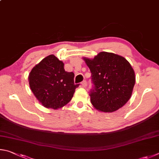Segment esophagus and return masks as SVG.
<instances>
[{
    "instance_id": "1",
    "label": "esophagus",
    "mask_w": 159,
    "mask_h": 159,
    "mask_svg": "<svg viewBox=\"0 0 159 159\" xmlns=\"http://www.w3.org/2000/svg\"><path fill=\"white\" fill-rule=\"evenodd\" d=\"M81 87H87V82H86V80H85V81H83L81 83Z\"/></svg>"
}]
</instances>
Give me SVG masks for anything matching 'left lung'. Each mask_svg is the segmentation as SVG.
<instances>
[{
	"label": "left lung",
	"mask_w": 159,
	"mask_h": 159,
	"mask_svg": "<svg viewBox=\"0 0 159 159\" xmlns=\"http://www.w3.org/2000/svg\"><path fill=\"white\" fill-rule=\"evenodd\" d=\"M91 72V102L104 112L119 110L129 101L135 83V72L121 56L102 52L93 59L84 58Z\"/></svg>",
	"instance_id": "1"
}]
</instances>
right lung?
Returning a JSON list of instances; mask_svg holds the SVG:
<instances>
[{"label":"right lung","instance_id":"obj_1","mask_svg":"<svg viewBox=\"0 0 159 159\" xmlns=\"http://www.w3.org/2000/svg\"><path fill=\"white\" fill-rule=\"evenodd\" d=\"M63 66L62 61L51 54L43 58L29 74L30 89L47 108L57 110L68 103L80 85L74 84V73L66 71Z\"/></svg>","mask_w":159,"mask_h":159}]
</instances>
